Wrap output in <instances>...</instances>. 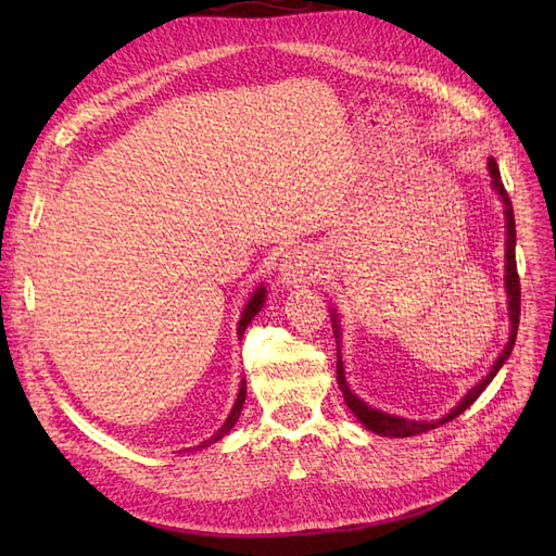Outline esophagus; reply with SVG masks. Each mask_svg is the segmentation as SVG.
Returning a JSON list of instances; mask_svg holds the SVG:
<instances>
[{
  "mask_svg": "<svg viewBox=\"0 0 556 556\" xmlns=\"http://www.w3.org/2000/svg\"><path fill=\"white\" fill-rule=\"evenodd\" d=\"M313 264H315L313 250L304 245H294L290 250H285L278 266V278L280 282L290 285V288H296V285L308 282L313 278Z\"/></svg>",
  "mask_w": 556,
  "mask_h": 556,
  "instance_id": "34e87169",
  "label": "esophagus"
}]
</instances>
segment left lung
Instances as JSON below:
<instances>
[{"label":"left lung","instance_id":"obj_1","mask_svg":"<svg viewBox=\"0 0 556 556\" xmlns=\"http://www.w3.org/2000/svg\"><path fill=\"white\" fill-rule=\"evenodd\" d=\"M486 169H490L492 176V188L496 190V194L503 201V215H506V294H508V319H510V336H508V343L506 348L501 350L498 359L494 362V366L490 368V374H486L478 384L470 387V390L464 394V399L454 406L445 417L441 419H433V422H419V419H408V417H399V415H390V413H382L378 408H371L368 403H364L355 392H350L348 380H345V371H343V359H341V325H339V313L331 311V323H333V336H336V343H339V362H336V380H339V387L343 392V399L348 403V408L355 413V417L359 422L378 435H390V439H408V435H417V433H425L429 429L441 427L445 422H452L454 417L462 415L470 403H473L482 392L484 387L494 380V376L501 371V366L506 364V359L510 357L515 339H517V327H519V276H517V262H515V213H513V204H510V197L503 188V180H501V172H498V164L494 157L486 160Z\"/></svg>","mask_w":556,"mask_h":556}]
</instances>
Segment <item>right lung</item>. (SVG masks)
Instances as JSON below:
<instances>
[{"label":"right lung","mask_w":556,"mask_h":556,"mask_svg":"<svg viewBox=\"0 0 556 556\" xmlns=\"http://www.w3.org/2000/svg\"><path fill=\"white\" fill-rule=\"evenodd\" d=\"M264 299H266V288L264 285H260V288L252 292V296H250V301L245 304V308H243V313H241V319H239V327H237V333H239V339L241 336L245 333V329H248V325L252 323V317H255L260 311H262V306H264ZM243 401H245V380H241V384H239V396H237V401H233V408H231V413H229V417L225 419V425L217 429L208 441H204L201 445H197V450H201V447H208L211 443H215V441H220L223 435H227L229 431H231V427L237 425V419H239V415H241V410H243Z\"/></svg>","instance_id":"obj_1"}]
</instances>
